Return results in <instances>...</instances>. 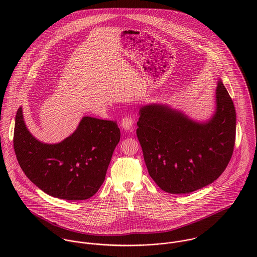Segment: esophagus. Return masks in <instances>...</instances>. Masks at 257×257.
I'll return each mask as SVG.
<instances>
[{
    "label": "esophagus",
    "instance_id": "34e87169",
    "mask_svg": "<svg viewBox=\"0 0 257 257\" xmlns=\"http://www.w3.org/2000/svg\"><path fill=\"white\" fill-rule=\"evenodd\" d=\"M134 124H135V120L132 118V117H123L121 119V122H120V125L122 127V130H124L125 132H132L133 131V127H134Z\"/></svg>",
    "mask_w": 257,
    "mask_h": 257
}]
</instances>
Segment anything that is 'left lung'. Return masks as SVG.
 <instances>
[{"label": "left lung", "instance_id": "obj_1", "mask_svg": "<svg viewBox=\"0 0 257 257\" xmlns=\"http://www.w3.org/2000/svg\"><path fill=\"white\" fill-rule=\"evenodd\" d=\"M215 110L205 120L162 103L140 108L137 135L150 177L171 194H187L213 183L232 155L236 114L217 79Z\"/></svg>", "mask_w": 257, "mask_h": 257}]
</instances>
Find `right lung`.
Listing matches in <instances>:
<instances>
[{
  "instance_id": "obj_1",
  "label": "right lung",
  "mask_w": 257,
  "mask_h": 257,
  "mask_svg": "<svg viewBox=\"0 0 257 257\" xmlns=\"http://www.w3.org/2000/svg\"><path fill=\"white\" fill-rule=\"evenodd\" d=\"M119 140L116 122L83 116L69 137L45 144L27 127L23 108L17 111L14 148L19 164L33 183L58 199L80 201L94 196L105 181Z\"/></svg>"
}]
</instances>
